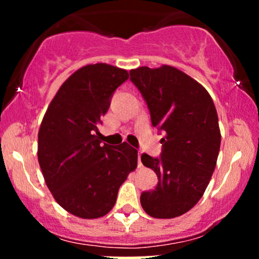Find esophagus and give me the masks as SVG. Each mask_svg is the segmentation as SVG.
I'll return each mask as SVG.
<instances>
[{
    "label": "esophagus",
    "mask_w": 259,
    "mask_h": 259,
    "mask_svg": "<svg viewBox=\"0 0 259 259\" xmlns=\"http://www.w3.org/2000/svg\"><path fill=\"white\" fill-rule=\"evenodd\" d=\"M138 165L140 168L142 167V163H141V153L138 154Z\"/></svg>",
    "instance_id": "esophagus-1"
}]
</instances>
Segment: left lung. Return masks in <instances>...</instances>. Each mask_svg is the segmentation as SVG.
<instances>
[{
	"instance_id": "8db88e82",
	"label": "left lung",
	"mask_w": 259,
	"mask_h": 259,
	"mask_svg": "<svg viewBox=\"0 0 259 259\" xmlns=\"http://www.w3.org/2000/svg\"><path fill=\"white\" fill-rule=\"evenodd\" d=\"M160 139L159 157L144 153L142 164L156 171L158 184L140 201L153 218H175L200 201L214 171L221 130L214 103L206 89L169 65L130 70Z\"/></svg>"
}]
</instances>
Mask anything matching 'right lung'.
I'll return each instance as SVG.
<instances>
[{
  "label": "right lung",
  "instance_id": "obj_1",
  "mask_svg": "<svg viewBox=\"0 0 259 259\" xmlns=\"http://www.w3.org/2000/svg\"><path fill=\"white\" fill-rule=\"evenodd\" d=\"M127 78L126 70L105 63L80 68L59 88L38 130L46 185L59 206L80 218L106 215L138 165V150L126 142L102 145L95 135L113 94Z\"/></svg>",
  "mask_w": 259,
  "mask_h": 259
}]
</instances>
